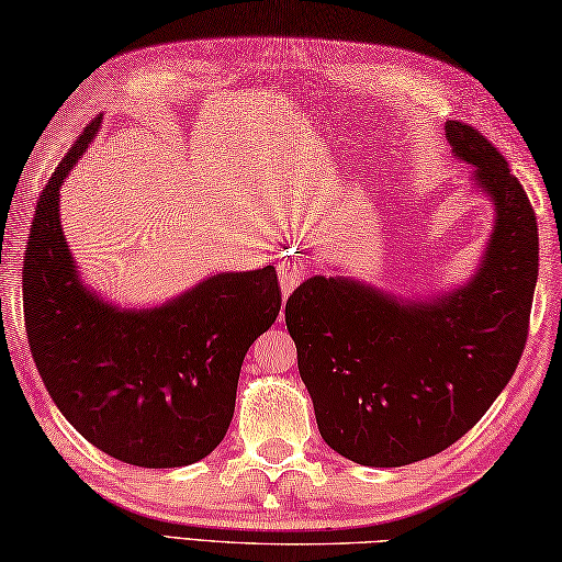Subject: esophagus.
<instances>
[{"label":"esophagus","mask_w":562,"mask_h":562,"mask_svg":"<svg viewBox=\"0 0 562 562\" xmlns=\"http://www.w3.org/2000/svg\"><path fill=\"white\" fill-rule=\"evenodd\" d=\"M304 278H306V266H304L300 258H284V260H280L278 280H280L282 294H292L296 288H300V282Z\"/></svg>","instance_id":"obj_1"}]
</instances>
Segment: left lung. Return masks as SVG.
Segmentation results:
<instances>
[{
	"label": "left lung",
	"mask_w": 562,
	"mask_h": 562,
	"mask_svg": "<svg viewBox=\"0 0 562 562\" xmlns=\"http://www.w3.org/2000/svg\"><path fill=\"white\" fill-rule=\"evenodd\" d=\"M445 133L495 205L479 272L435 302L316 274L284 306L321 437L374 469L435 457L469 432L515 374L529 336L539 278L531 202L479 130L449 121Z\"/></svg>",
	"instance_id": "8db88e82"
}]
</instances>
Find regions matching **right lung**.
I'll list each match as a JSON object with an SVG mask.
<instances>
[{"label":"right lung","instance_id":"add662e5","mask_svg":"<svg viewBox=\"0 0 562 562\" xmlns=\"http://www.w3.org/2000/svg\"><path fill=\"white\" fill-rule=\"evenodd\" d=\"M97 115L35 205L23 256L29 348L77 432L142 469L205 459L229 429L250 345L280 314L272 266L220 272L154 308H117L79 280L59 224V186L97 137Z\"/></svg>","mask_w":562,"mask_h":562}]
</instances>
